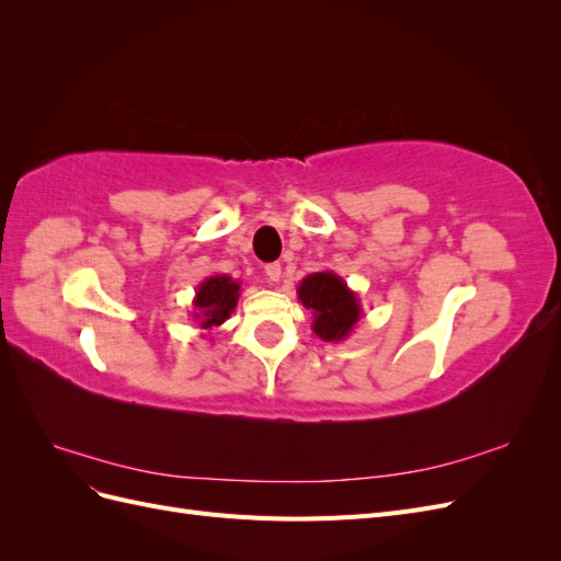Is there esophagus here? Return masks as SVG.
Returning a JSON list of instances; mask_svg holds the SVG:
<instances>
[{"instance_id":"34e87169","label":"esophagus","mask_w":561,"mask_h":561,"mask_svg":"<svg viewBox=\"0 0 561 561\" xmlns=\"http://www.w3.org/2000/svg\"><path fill=\"white\" fill-rule=\"evenodd\" d=\"M264 274H266V278H268L271 283H278V280H280V274H283V268H280L278 262H271V264L264 266Z\"/></svg>"}]
</instances>
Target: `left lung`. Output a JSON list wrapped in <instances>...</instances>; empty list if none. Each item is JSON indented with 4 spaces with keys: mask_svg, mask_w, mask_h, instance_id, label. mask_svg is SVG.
Returning a JSON list of instances; mask_svg holds the SVG:
<instances>
[{
    "mask_svg": "<svg viewBox=\"0 0 561 561\" xmlns=\"http://www.w3.org/2000/svg\"><path fill=\"white\" fill-rule=\"evenodd\" d=\"M297 297L313 313V332L322 342H344L363 316L360 299L334 271H316L304 276Z\"/></svg>",
    "mask_w": 561,
    "mask_h": 561,
    "instance_id": "8db88e82",
    "label": "left lung"
}]
</instances>
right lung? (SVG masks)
I'll use <instances>...</instances> for the list:
<instances>
[{"label":"right lung","mask_w":561,"mask_h":561,"mask_svg":"<svg viewBox=\"0 0 561 561\" xmlns=\"http://www.w3.org/2000/svg\"><path fill=\"white\" fill-rule=\"evenodd\" d=\"M241 297V280H233L227 274L208 276L196 287L192 318L198 320L203 330L219 328L233 313Z\"/></svg>","instance_id":"right-lung-1"}]
</instances>
